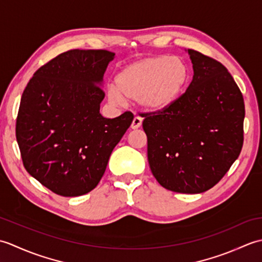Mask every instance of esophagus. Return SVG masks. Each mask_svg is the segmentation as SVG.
Wrapping results in <instances>:
<instances>
[{"instance_id": "34e87169", "label": "esophagus", "mask_w": 262, "mask_h": 262, "mask_svg": "<svg viewBox=\"0 0 262 262\" xmlns=\"http://www.w3.org/2000/svg\"><path fill=\"white\" fill-rule=\"evenodd\" d=\"M141 126H142V118L140 116H135L134 119H133L130 128L132 129H137V128H140Z\"/></svg>"}]
</instances>
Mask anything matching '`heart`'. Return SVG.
<instances>
[{
  "mask_svg": "<svg viewBox=\"0 0 262 262\" xmlns=\"http://www.w3.org/2000/svg\"><path fill=\"white\" fill-rule=\"evenodd\" d=\"M190 80V70L182 58L159 55L135 60L116 76V86H108L115 104L124 97L136 100L147 111H162L173 104Z\"/></svg>",
  "mask_w": 262,
  "mask_h": 262,
  "instance_id": "1",
  "label": "heart"
}]
</instances>
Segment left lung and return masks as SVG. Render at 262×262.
<instances>
[{
    "label": "left lung",
    "mask_w": 262,
    "mask_h": 262,
    "mask_svg": "<svg viewBox=\"0 0 262 262\" xmlns=\"http://www.w3.org/2000/svg\"><path fill=\"white\" fill-rule=\"evenodd\" d=\"M193 76L186 92L162 111L144 114L147 159L168 190L200 193L230 170L243 145L242 93L223 64L188 49Z\"/></svg>",
    "instance_id": "left-lung-1"
}]
</instances>
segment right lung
<instances>
[{
  "label": "right lung",
  "instance_id": "right-lung-1",
  "mask_svg": "<svg viewBox=\"0 0 262 262\" xmlns=\"http://www.w3.org/2000/svg\"><path fill=\"white\" fill-rule=\"evenodd\" d=\"M115 54L72 49L59 54L28 83L15 135L28 173L49 190L76 197L97 187L110 154L134 115L100 114L103 74Z\"/></svg>",
  "mask_w": 262,
  "mask_h": 262
}]
</instances>
